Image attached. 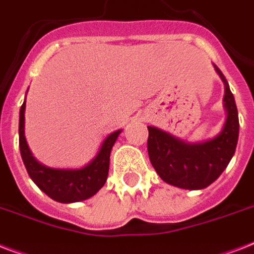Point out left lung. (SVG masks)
Segmentation results:
<instances>
[{
  "instance_id": "obj_1",
  "label": "left lung",
  "mask_w": 254,
  "mask_h": 254,
  "mask_svg": "<svg viewBox=\"0 0 254 254\" xmlns=\"http://www.w3.org/2000/svg\"><path fill=\"white\" fill-rule=\"evenodd\" d=\"M224 81V107L227 120L221 131L204 142L189 143L158 127H147V151L157 174L169 185L186 190H201L220 177L232 159L239 139V115L232 92L221 71Z\"/></svg>"
}]
</instances>
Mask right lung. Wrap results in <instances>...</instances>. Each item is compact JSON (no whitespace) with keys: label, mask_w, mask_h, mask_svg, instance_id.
Wrapping results in <instances>:
<instances>
[{"label":"right lung","mask_w":254,"mask_h":254,"mask_svg":"<svg viewBox=\"0 0 254 254\" xmlns=\"http://www.w3.org/2000/svg\"><path fill=\"white\" fill-rule=\"evenodd\" d=\"M26 100L19 111V150L30 178L51 199L59 203H75L93 196L107 182L111 150L121 130L104 139L96 157L81 169H51L34 158L25 138Z\"/></svg>","instance_id":"add662e5"}]
</instances>
